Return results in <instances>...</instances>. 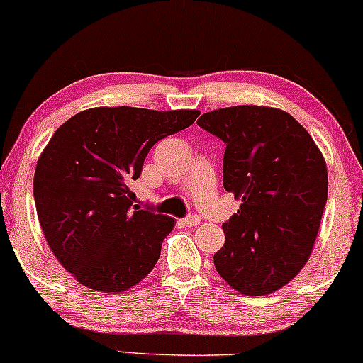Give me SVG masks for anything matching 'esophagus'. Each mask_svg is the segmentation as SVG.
Listing matches in <instances>:
<instances>
[{
  "label": "esophagus",
  "instance_id": "esophagus-1",
  "mask_svg": "<svg viewBox=\"0 0 363 363\" xmlns=\"http://www.w3.org/2000/svg\"><path fill=\"white\" fill-rule=\"evenodd\" d=\"M199 223H201V218H199L197 214H190V216H186V218L182 219V225L189 226V228H195Z\"/></svg>",
  "mask_w": 363,
  "mask_h": 363
}]
</instances>
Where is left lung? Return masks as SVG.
Segmentation results:
<instances>
[{
    "label": "left lung",
    "mask_w": 363,
    "mask_h": 363,
    "mask_svg": "<svg viewBox=\"0 0 363 363\" xmlns=\"http://www.w3.org/2000/svg\"><path fill=\"white\" fill-rule=\"evenodd\" d=\"M197 125L226 144L223 185L242 201L223 225L216 271L243 295L279 290L305 266L319 231L328 202L323 154L281 109L233 106L206 113Z\"/></svg>",
    "instance_id": "8db88e82"
}]
</instances>
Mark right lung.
<instances>
[{"label": "right lung", "instance_id": "1", "mask_svg": "<svg viewBox=\"0 0 363 363\" xmlns=\"http://www.w3.org/2000/svg\"><path fill=\"white\" fill-rule=\"evenodd\" d=\"M199 111L92 108L65 121L40 154L34 201L46 242L79 283L115 293L156 266L174 219L133 206L130 183L161 138Z\"/></svg>", "mask_w": 363, "mask_h": 363}]
</instances>
